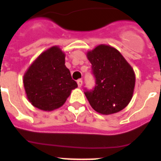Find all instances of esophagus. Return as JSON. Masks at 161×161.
Listing matches in <instances>:
<instances>
[{"label":"esophagus","instance_id":"34e87169","mask_svg":"<svg viewBox=\"0 0 161 161\" xmlns=\"http://www.w3.org/2000/svg\"><path fill=\"white\" fill-rule=\"evenodd\" d=\"M77 85H78V87L80 88V87H82V85H83V81L81 80V79H79V80H77Z\"/></svg>","mask_w":161,"mask_h":161}]
</instances>
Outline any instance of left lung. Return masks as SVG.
I'll return each mask as SVG.
<instances>
[{"label":"left lung","mask_w":161,"mask_h":161,"mask_svg":"<svg viewBox=\"0 0 161 161\" xmlns=\"http://www.w3.org/2000/svg\"><path fill=\"white\" fill-rule=\"evenodd\" d=\"M86 55L96 77L94 90L84 92L90 106L103 115L123 110L134 93L136 76L131 65L110 45L100 44Z\"/></svg>","instance_id":"1"}]
</instances>
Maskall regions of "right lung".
<instances>
[{"mask_svg":"<svg viewBox=\"0 0 161 161\" xmlns=\"http://www.w3.org/2000/svg\"><path fill=\"white\" fill-rule=\"evenodd\" d=\"M65 58L59 47L53 46L43 51L24 74L26 96L35 108L47 112L60 108L77 87Z\"/></svg>","mask_w":161,"mask_h":161,"instance_id":"1","label":"right lung"}]
</instances>
